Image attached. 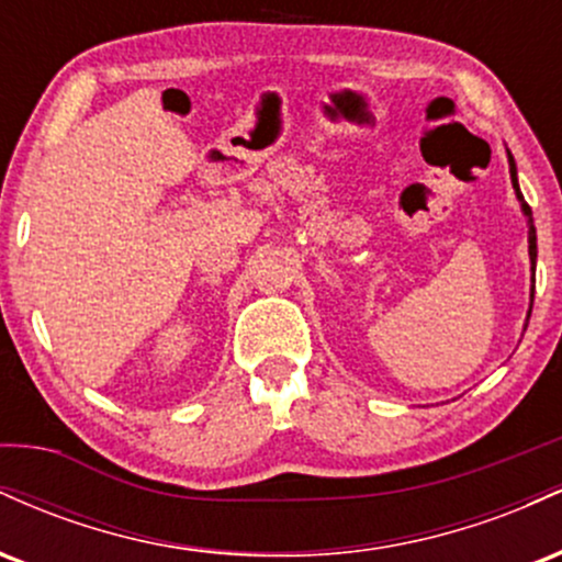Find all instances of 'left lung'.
Listing matches in <instances>:
<instances>
[{"instance_id":"1","label":"left lung","mask_w":562,"mask_h":562,"mask_svg":"<svg viewBox=\"0 0 562 562\" xmlns=\"http://www.w3.org/2000/svg\"><path fill=\"white\" fill-rule=\"evenodd\" d=\"M509 177H513V187L515 190H518V177H515V160H513V156H509ZM518 198H520V192H518ZM524 200V198H520ZM524 205V214L528 216V256H531V263H537V227H533V216H531V205L526 203H520ZM531 306H533V293H531Z\"/></svg>"}]
</instances>
